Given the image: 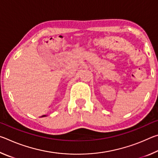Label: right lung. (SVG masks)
<instances>
[{"label": "right lung", "mask_w": 158, "mask_h": 158, "mask_svg": "<svg viewBox=\"0 0 158 158\" xmlns=\"http://www.w3.org/2000/svg\"><path fill=\"white\" fill-rule=\"evenodd\" d=\"M44 116H46V115H43V116H42L41 117H44Z\"/></svg>", "instance_id": "add662e5"}]
</instances>
